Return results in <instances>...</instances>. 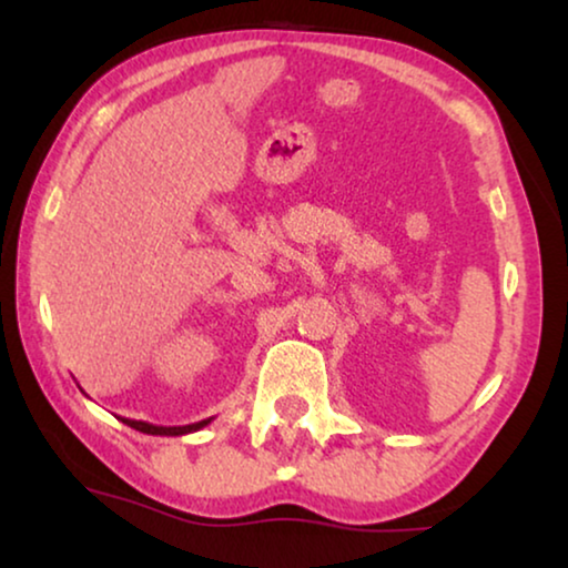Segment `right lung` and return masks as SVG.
<instances>
[{
    "label": "right lung",
    "mask_w": 568,
    "mask_h": 568,
    "mask_svg": "<svg viewBox=\"0 0 568 568\" xmlns=\"http://www.w3.org/2000/svg\"><path fill=\"white\" fill-rule=\"evenodd\" d=\"M123 424L131 426V429L136 432H144V434H154V437H181V434H191V432H199L204 429V426L212 422V418H204V422H196V424H185V426H158V424H146V422H134V418H121Z\"/></svg>",
    "instance_id": "1"
}]
</instances>
